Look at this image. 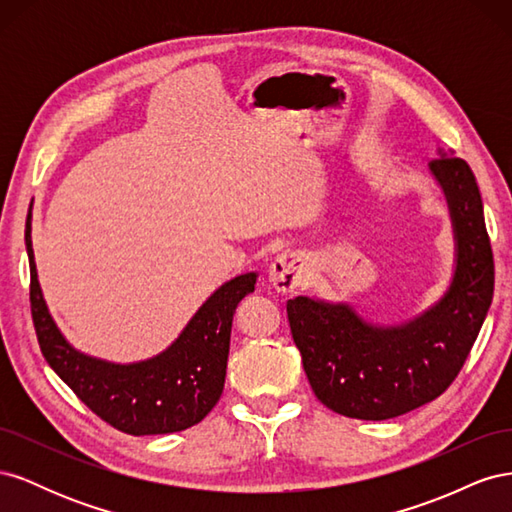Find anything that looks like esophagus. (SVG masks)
Segmentation results:
<instances>
[{
	"label": "esophagus",
	"mask_w": 512,
	"mask_h": 512,
	"mask_svg": "<svg viewBox=\"0 0 512 512\" xmlns=\"http://www.w3.org/2000/svg\"><path fill=\"white\" fill-rule=\"evenodd\" d=\"M303 273H305V260L299 254L288 252V254L277 256L271 262L269 282L273 284V288L277 292L288 294V292H294L301 286Z\"/></svg>",
	"instance_id": "obj_1"
}]
</instances>
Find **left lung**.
<instances>
[{
    "instance_id": "1",
    "label": "left lung",
    "mask_w": 512,
    "mask_h": 512,
    "mask_svg": "<svg viewBox=\"0 0 512 512\" xmlns=\"http://www.w3.org/2000/svg\"><path fill=\"white\" fill-rule=\"evenodd\" d=\"M429 170L446 196L457 241L453 282L436 305L399 327H376L346 303L309 297L286 303L312 391L337 414L386 421L440 397L489 312L493 252L472 168L440 151Z\"/></svg>"
}]
</instances>
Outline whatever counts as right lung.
Returning a JSON list of instances; mask_svg holds the SVG:
<instances>
[{
  "mask_svg": "<svg viewBox=\"0 0 512 512\" xmlns=\"http://www.w3.org/2000/svg\"><path fill=\"white\" fill-rule=\"evenodd\" d=\"M25 245L32 273L29 303L40 350L91 412L130 436L183 431L203 421L224 391L232 316L245 294L254 292L256 273L239 275L215 290L162 354L117 365L74 350L57 329L38 284L29 218Z\"/></svg>",
  "mask_w": 512,
  "mask_h": 512,
  "instance_id": "right-lung-1",
  "label": "right lung"
}]
</instances>
